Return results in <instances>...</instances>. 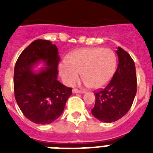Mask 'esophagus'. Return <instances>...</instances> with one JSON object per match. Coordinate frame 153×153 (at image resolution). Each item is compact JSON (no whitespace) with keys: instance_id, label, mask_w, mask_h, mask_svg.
Here are the masks:
<instances>
[{"instance_id":"34e87169","label":"esophagus","mask_w":153,"mask_h":153,"mask_svg":"<svg viewBox=\"0 0 153 153\" xmlns=\"http://www.w3.org/2000/svg\"><path fill=\"white\" fill-rule=\"evenodd\" d=\"M72 92L74 94H83L84 91H79V90H78V89H73L72 90Z\"/></svg>"}]
</instances>
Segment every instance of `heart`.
Here are the masks:
<instances>
[{
    "label": "heart",
    "instance_id": "obj_1",
    "mask_svg": "<svg viewBox=\"0 0 153 153\" xmlns=\"http://www.w3.org/2000/svg\"><path fill=\"white\" fill-rule=\"evenodd\" d=\"M66 63H60L59 72L65 83L73 86L79 74L86 85L98 90L109 83L117 69V59L113 50L102 48H85L70 53Z\"/></svg>",
    "mask_w": 153,
    "mask_h": 153
}]
</instances>
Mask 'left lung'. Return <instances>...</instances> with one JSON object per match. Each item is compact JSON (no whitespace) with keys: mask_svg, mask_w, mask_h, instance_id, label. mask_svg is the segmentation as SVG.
Returning <instances> with one entry per match:
<instances>
[{"mask_svg":"<svg viewBox=\"0 0 153 153\" xmlns=\"http://www.w3.org/2000/svg\"><path fill=\"white\" fill-rule=\"evenodd\" d=\"M116 52L118 57L116 72L104 89L95 92V104L91 109L94 117L106 123L125 116L130 109L137 94L134 61L121 48L118 47Z\"/></svg>","mask_w":153,"mask_h":153,"instance_id":"8db88e82","label":"left lung"}]
</instances>
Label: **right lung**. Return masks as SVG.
<instances>
[{
  "label": "right lung",
  "instance_id": "right-lung-1",
  "mask_svg": "<svg viewBox=\"0 0 153 153\" xmlns=\"http://www.w3.org/2000/svg\"><path fill=\"white\" fill-rule=\"evenodd\" d=\"M58 49L51 41L36 39L21 52L14 68V92L23 114L39 125L50 124L62 114L72 89L57 80ZM43 62L45 67L33 68Z\"/></svg>",
  "mask_w": 153,
  "mask_h": 153
}]
</instances>
